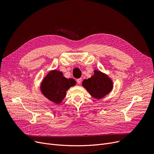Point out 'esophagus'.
Returning a JSON list of instances; mask_svg holds the SVG:
<instances>
[{"label": "esophagus", "mask_w": 154, "mask_h": 154, "mask_svg": "<svg viewBox=\"0 0 154 154\" xmlns=\"http://www.w3.org/2000/svg\"><path fill=\"white\" fill-rule=\"evenodd\" d=\"M77 82L79 84H80L81 82H82V78H79V79H77Z\"/></svg>", "instance_id": "1"}]
</instances>
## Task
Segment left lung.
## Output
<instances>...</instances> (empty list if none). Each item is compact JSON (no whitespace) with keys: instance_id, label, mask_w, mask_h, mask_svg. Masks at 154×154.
Instances as JSON below:
<instances>
[{"instance_id":"obj_1","label":"left lung","mask_w":154,"mask_h":154,"mask_svg":"<svg viewBox=\"0 0 154 154\" xmlns=\"http://www.w3.org/2000/svg\"><path fill=\"white\" fill-rule=\"evenodd\" d=\"M95 74L83 81L82 86L92 97L100 99L109 94L112 88L111 80L100 71L95 70Z\"/></svg>"}]
</instances>
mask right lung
<instances>
[{"label": "right lung", "instance_id": "obj_1", "mask_svg": "<svg viewBox=\"0 0 154 154\" xmlns=\"http://www.w3.org/2000/svg\"><path fill=\"white\" fill-rule=\"evenodd\" d=\"M72 79H66L63 74L58 70H53L43 79L41 91L50 101L59 104L65 98L66 91L72 86L75 85Z\"/></svg>", "mask_w": 154, "mask_h": 154}]
</instances>
